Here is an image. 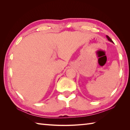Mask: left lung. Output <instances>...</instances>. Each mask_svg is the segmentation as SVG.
<instances>
[{"instance_id":"8db88e82","label":"left lung","mask_w":130,"mask_h":130,"mask_svg":"<svg viewBox=\"0 0 130 130\" xmlns=\"http://www.w3.org/2000/svg\"><path fill=\"white\" fill-rule=\"evenodd\" d=\"M106 37L107 38L108 40L109 41H110V42H112V43H113V41L111 39V38H109V36H106Z\"/></svg>"}]
</instances>
